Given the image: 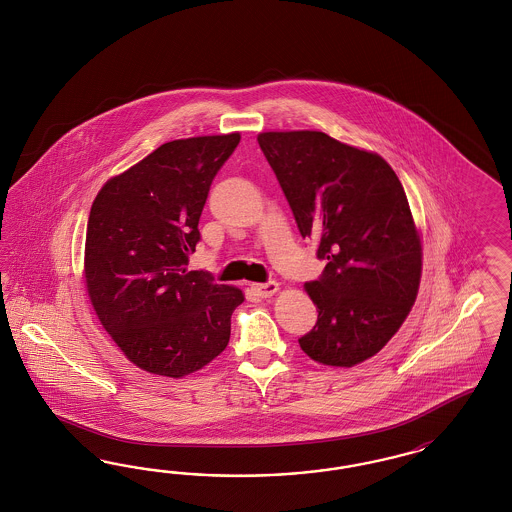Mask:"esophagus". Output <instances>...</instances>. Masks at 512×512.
<instances>
[{
    "label": "esophagus",
    "instance_id": "esophagus-1",
    "mask_svg": "<svg viewBox=\"0 0 512 512\" xmlns=\"http://www.w3.org/2000/svg\"><path fill=\"white\" fill-rule=\"evenodd\" d=\"M251 289H253V293H255L257 297H261V299H268V297H272V295L278 291V283H255Z\"/></svg>",
    "mask_w": 512,
    "mask_h": 512
}]
</instances>
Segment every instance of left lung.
<instances>
[{
    "instance_id": "obj_1",
    "label": "left lung",
    "mask_w": 512,
    "mask_h": 512,
    "mask_svg": "<svg viewBox=\"0 0 512 512\" xmlns=\"http://www.w3.org/2000/svg\"><path fill=\"white\" fill-rule=\"evenodd\" d=\"M259 145L302 238L327 261L306 291L318 306L302 352L353 367L403 325L420 287L422 246L405 189L386 160L314 132H263Z\"/></svg>"
}]
</instances>
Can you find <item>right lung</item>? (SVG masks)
Returning a JSON list of instances; mask_svg holds the SVG:
<instances>
[{
  "label": "right lung",
  "mask_w": 512,
  "mask_h": 512,
  "mask_svg": "<svg viewBox=\"0 0 512 512\" xmlns=\"http://www.w3.org/2000/svg\"><path fill=\"white\" fill-rule=\"evenodd\" d=\"M240 134L160 145L109 179L90 208L85 282L104 329L140 369L181 378L229 344L240 289L187 270L213 177Z\"/></svg>",
  "instance_id": "add662e5"
}]
</instances>
